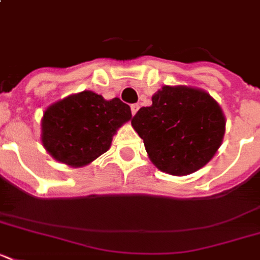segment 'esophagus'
Listing matches in <instances>:
<instances>
[{
	"instance_id": "esophagus-1",
	"label": "esophagus",
	"mask_w": 260,
	"mask_h": 260,
	"mask_svg": "<svg viewBox=\"0 0 260 260\" xmlns=\"http://www.w3.org/2000/svg\"><path fill=\"white\" fill-rule=\"evenodd\" d=\"M139 108H140V106H139L138 104H134V105H131V112H132V114H134V116L138 113Z\"/></svg>"
}]
</instances>
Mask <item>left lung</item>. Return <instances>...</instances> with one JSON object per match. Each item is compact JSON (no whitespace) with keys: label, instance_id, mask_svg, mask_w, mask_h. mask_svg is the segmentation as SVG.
I'll return each instance as SVG.
<instances>
[{"label":"left lung","instance_id":"left-lung-1","mask_svg":"<svg viewBox=\"0 0 260 260\" xmlns=\"http://www.w3.org/2000/svg\"><path fill=\"white\" fill-rule=\"evenodd\" d=\"M225 122L209 93L183 85L162 86L152 95V105L140 108L132 118L151 162L175 177L196 173L213 158Z\"/></svg>","mask_w":260,"mask_h":260}]
</instances>
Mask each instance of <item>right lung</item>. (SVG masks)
Here are the masks:
<instances>
[{"label": "right lung", "instance_id": "right-lung-1", "mask_svg": "<svg viewBox=\"0 0 260 260\" xmlns=\"http://www.w3.org/2000/svg\"><path fill=\"white\" fill-rule=\"evenodd\" d=\"M132 118L120 98L105 100L91 90L67 95L43 113V147L59 163L83 167L110 148L112 139Z\"/></svg>", "mask_w": 260, "mask_h": 260}]
</instances>
